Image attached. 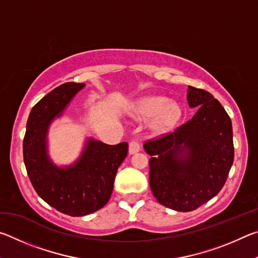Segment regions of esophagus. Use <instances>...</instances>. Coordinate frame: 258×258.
<instances>
[{"label": "esophagus", "instance_id": "obj_1", "mask_svg": "<svg viewBox=\"0 0 258 258\" xmlns=\"http://www.w3.org/2000/svg\"><path fill=\"white\" fill-rule=\"evenodd\" d=\"M128 151L131 155L133 154H137V152L140 151V143L137 140H132V141L130 142V146H128Z\"/></svg>", "mask_w": 258, "mask_h": 258}]
</instances>
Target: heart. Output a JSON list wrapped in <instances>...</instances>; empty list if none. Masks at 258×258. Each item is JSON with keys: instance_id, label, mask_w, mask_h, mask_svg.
Here are the masks:
<instances>
[{"instance_id": "b5f03b06", "label": "heart", "mask_w": 258, "mask_h": 258, "mask_svg": "<svg viewBox=\"0 0 258 258\" xmlns=\"http://www.w3.org/2000/svg\"><path fill=\"white\" fill-rule=\"evenodd\" d=\"M132 113L141 118L152 117L151 125L159 132L171 130L181 118V108L165 97H146L132 104Z\"/></svg>"}]
</instances>
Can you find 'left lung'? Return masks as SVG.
<instances>
[{
	"label": "left lung",
	"mask_w": 258,
	"mask_h": 258,
	"mask_svg": "<svg viewBox=\"0 0 258 258\" xmlns=\"http://www.w3.org/2000/svg\"><path fill=\"white\" fill-rule=\"evenodd\" d=\"M187 103L198 107L185 124L148 140L149 182L159 204L191 212L215 197L233 164L232 123L222 104L207 91L187 87Z\"/></svg>",
	"instance_id": "8db88e82"
}]
</instances>
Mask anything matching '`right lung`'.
<instances>
[{
  "mask_svg": "<svg viewBox=\"0 0 258 258\" xmlns=\"http://www.w3.org/2000/svg\"><path fill=\"white\" fill-rule=\"evenodd\" d=\"M84 86V83H64L35 104L23 145L25 166L35 191L50 206L71 216L89 215L108 203L117 169L128 152L127 142L109 146L89 139L75 164L61 168L50 160L49 126Z\"/></svg>",
  "mask_w": 258,
  "mask_h": 258,
  "instance_id": "1",
  "label": "right lung"
}]
</instances>
